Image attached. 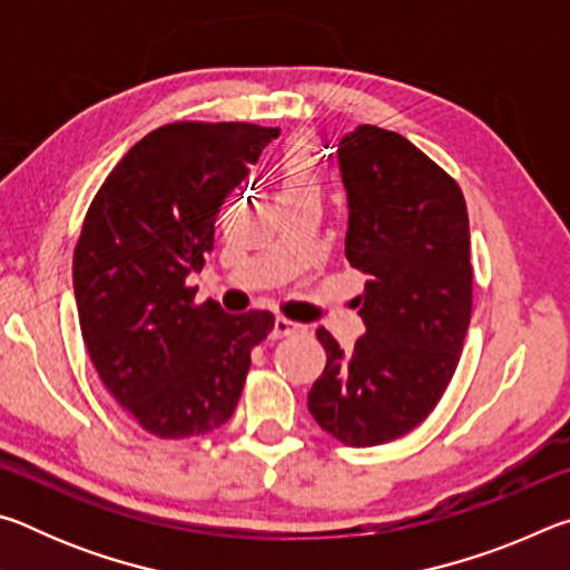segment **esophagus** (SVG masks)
Wrapping results in <instances>:
<instances>
[{
  "instance_id": "1",
  "label": "esophagus",
  "mask_w": 570,
  "mask_h": 570,
  "mask_svg": "<svg viewBox=\"0 0 570 570\" xmlns=\"http://www.w3.org/2000/svg\"><path fill=\"white\" fill-rule=\"evenodd\" d=\"M296 332H304V326H302V324H296V322H292V320H286V316H278V320L274 322L272 336H274V340H282V336L296 334Z\"/></svg>"
}]
</instances>
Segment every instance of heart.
Instances as JSON below:
<instances>
[{
    "label": "heart",
    "instance_id": "heart-1",
    "mask_svg": "<svg viewBox=\"0 0 570 570\" xmlns=\"http://www.w3.org/2000/svg\"><path fill=\"white\" fill-rule=\"evenodd\" d=\"M278 173H282V196L292 204L314 198L320 193V170H316V160L304 140H296L284 150Z\"/></svg>",
    "mask_w": 570,
    "mask_h": 570
}]
</instances>
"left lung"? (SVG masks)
<instances>
[{"mask_svg": "<svg viewBox=\"0 0 570 570\" xmlns=\"http://www.w3.org/2000/svg\"><path fill=\"white\" fill-rule=\"evenodd\" d=\"M336 156L344 256L366 276L352 306L366 332L346 354L316 332L326 366L308 412L344 445L372 448L417 428L458 370L472 314L468 206L458 180L400 132L360 125Z\"/></svg>", "mask_w": 570, "mask_h": 570, "instance_id": "8db88e82", "label": "left lung"}]
</instances>
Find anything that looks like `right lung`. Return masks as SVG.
Returning <instances> with one entry per match:
<instances>
[{"instance_id": "right-lung-1", "label": "right lung", "mask_w": 570, "mask_h": 570, "mask_svg": "<svg viewBox=\"0 0 570 570\" xmlns=\"http://www.w3.org/2000/svg\"><path fill=\"white\" fill-rule=\"evenodd\" d=\"M278 128L178 120L135 142L85 214L72 258L90 360L125 412L160 440L234 414L272 312L196 304L186 278L214 248L218 210Z\"/></svg>"}]
</instances>
